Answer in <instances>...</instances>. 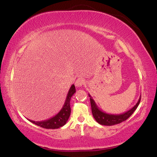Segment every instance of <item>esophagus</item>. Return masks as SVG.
Returning a JSON list of instances; mask_svg holds the SVG:
<instances>
[{"label": "esophagus", "instance_id": "obj_1", "mask_svg": "<svg viewBox=\"0 0 157 157\" xmlns=\"http://www.w3.org/2000/svg\"><path fill=\"white\" fill-rule=\"evenodd\" d=\"M84 80L83 78H79L77 79L75 82V86L77 87V88H80V87L83 86L84 85Z\"/></svg>", "mask_w": 157, "mask_h": 157}]
</instances>
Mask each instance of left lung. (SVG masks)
<instances>
[{
    "instance_id": "8db88e82",
    "label": "left lung",
    "mask_w": 157,
    "mask_h": 157,
    "mask_svg": "<svg viewBox=\"0 0 157 157\" xmlns=\"http://www.w3.org/2000/svg\"><path fill=\"white\" fill-rule=\"evenodd\" d=\"M90 97V100L91 104V109H92V113L93 115V117L95 119L96 121L99 123V124L101 125H106V126H112L115 124H117L121 123L122 122L125 121L127 120L131 115L133 114V113L135 111L136 109H137L138 105L140 104L141 96L140 97L139 99H138V102L132 108L128 111L123 113L122 114H109L106 113L102 110H100L97 105L96 104L95 101L94 99L92 98L90 94H88Z\"/></svg>"
}]
</instances>
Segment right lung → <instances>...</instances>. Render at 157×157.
Listing matches in <instances>:
<instances>
[{
	"instance_id": "1",
	"label": "right lung",
	"mask_w": 157,
	"mask_h": 157,
	"mask_svg": "<svg viewBox=\"0 0 157 157\" xmlns=\"http://www.w3.org/2000/svg\"><path fill=\"white\" fill-rule=\"evenodd\" d=\"M76 92V88L74 85L73 84L69 88V92L67 95L65 104H64L63 108L60 110V112L58 114H56L55 116L50 118V119L44 120V121L35 122L33 120H28L30 122H31L33 124H35L40 127L44 128V129H58L66 124L69 117V115L71 113V108H70V99L71 97L73 96V94Z\"/></svg>"
}]
</instances>
